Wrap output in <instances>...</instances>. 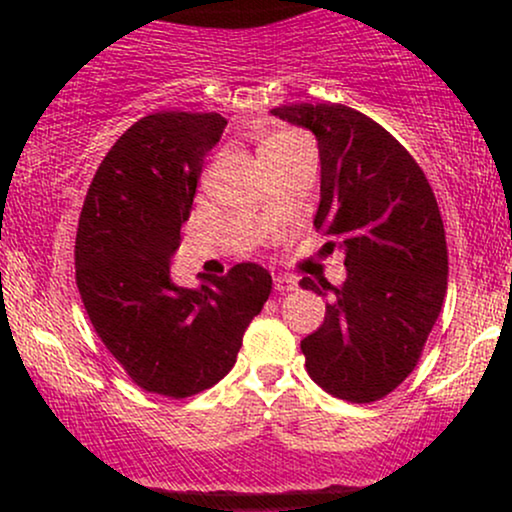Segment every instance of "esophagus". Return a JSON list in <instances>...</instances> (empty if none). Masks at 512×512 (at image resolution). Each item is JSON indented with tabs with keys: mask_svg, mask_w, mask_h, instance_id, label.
Instances as JSON below:
<instances>
[{
	"mask_svg": "<svg viewBox=\"0 0 512 512\" xmlns=\"http://www.w3.org/2000/svg\"><path fill=\"white\" fill-rule=\"evenodd\" d=\"M274 289L279 293H289V291H296L298 284L291 279V276H274Z\"/></svg>",
	"mask_w": 512,
	"mask_h": 512,
	"instance_id": "esophagus-1",
	"label": "esophagus"
}]
</instances>
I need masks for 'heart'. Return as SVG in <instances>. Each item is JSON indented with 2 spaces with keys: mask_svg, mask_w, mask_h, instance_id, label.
I'll return each mask as SVG.
<instances>
[{
  "mask_svg": "<svg viewBox=\"0 0 512 512\" xmlns=\"http://www.w3.org/2000/svg\"><path fill=\"white\" fill-rule=\"evenodd\" d=\"M279 137H286V134H274V137H269V139H279Z\"/></svg>",
  "mask_w": 512,
  "mask_h": 512,
  "instance_id": "1",
  "label": "heart"
}]
</instances>
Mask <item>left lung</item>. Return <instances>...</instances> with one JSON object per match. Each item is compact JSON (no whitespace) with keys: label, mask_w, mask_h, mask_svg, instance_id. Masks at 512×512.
Listing matches in <instances>:
<instances>
[{"label":"left lung","mask_w":512,"mask_h":512,"mask_svg":"<svg viewBox=\"0 0 512 512\" xmlns=\"http://www.w3.org/2000/svg\"><path fill=\"white\" fill-rule=\"evenodd\" d=\"M310 129L320 151L313 226L344 252L342 289L301 342L308 375L330 395L366 404L414 370L448 289V245L424 170L378 122L346 105L298 103L269 110Z\"/></svg>","instance_id":"obj_1"}]
</instances>
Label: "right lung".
<instances>
[{
    "instance_id": "obj_1",
    "label": "right lung",
    "mask_w": 512,
    "mask_h": 512,
    "mask_svg": "<svg viewBox=\"0 0 512 512\" xmlns=\"http://www.w3.org/2000/svg\"><path fill=\"white\" fill-rule=\"evenodd\" d=\"M226 125L219 113L178 110L134 122L93 175L76 231V286L93 330L134 383L175 399L233 368L272 293L255 262L199 289L170 279L202 163Z\"/></svg>"
}]
</instances>
